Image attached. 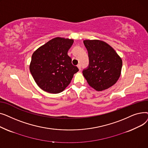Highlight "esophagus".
Instances as JSON below:
<instances>
[{"instance_id":"obj_1","label":"esophagus","mask_w":148,"mask_h":148,"mask_svg":"<svg viewBox=\"0 0 148 148\" xmlns=\"http://www.w3.org/2000/svg\"><path fill=\"white\" fill-rule=\"evenodd\" d=\"M77 67L79 68V70L80 71V70H81V65H80V64H78V65H77Z\"/></svg>"}]
</instances>
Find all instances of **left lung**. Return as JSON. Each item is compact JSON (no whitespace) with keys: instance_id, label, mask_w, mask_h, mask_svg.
<instances>
[{"instance_id":"left-lung-1","label":"left lung","mask_w":148,"mask_h":148,"mask_svg":"<svg viewBox=\"0 0 148 148\" xmlns=\"http://www.w3.org/2000/svg\"><path fill=\"white\" fill-rule=\"evenodd\" d=\"M89 65L83 74L90 86L98 91L109 88L119 79L122 66L121 58L110 45L99 40H84Z\"/></svg>"}]
</instances>
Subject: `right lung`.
<instances>
[{"label": "right lung", "mask_w": 148, "mask_h": 148, "mask_svg": "<svg viewBox=\"0 0 148 148\" xmlns=\"http://www.w3.org/2000/svg\"><path fill=\"white\" fill-rule=\"evenodd\" d=\"M73 40L57 37L40 47L32 54L30 71L43 90L51 94L63 91L79 68L71 63L68 51Z\"/></svg>", "instance_id": "obj_1"}]
</instances>
